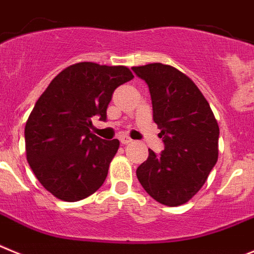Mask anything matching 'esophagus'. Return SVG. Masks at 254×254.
Listing matches in <instances>:
<instances>
[{
	"label": "esophagus",
	"mask_w": 254,
	"mask_h": 254,
	"mask_svg": "<svg viewBox=\"0 0 254 254\" xmlns=\"http://www.w3.org/2000/svg\"><path fill=\"white\" fill-rule=\"evenodd\" d=\"M120 141H122V144H130V143H132L131 139H130L129 136H127V135H123L122 138H120Z\"/></svg>",
	"instance_id": "obj_1"
}]
</instances>
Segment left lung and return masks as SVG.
<instances>
[{"instance_id": "left-lung-1", "label": "left lung", "mask_w": 254, "mask_h": 254, "mask_svg": "<svg viewBox=\"0 0 254 254\" xmlns=\"http://www.w3.org/2000/svg\"><path fill=\"white\" fill-rule=\"evenodd\" d=\"M131 69L149 88L153 120L164 144L161 154L149 149L136 177L155 201L178 206L197 193L215 166L219 125L209 102L186 74L162 63Z\"/></svg>"}]
</instances>
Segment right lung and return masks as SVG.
Masks as SVG:
<instances>
[{"instance_id": "add662e5", "label": "right lung", "mask_w": 254, "mask_h": 254, "mask_svg": "<svg viewBox=\"0 0 254 254\" xmlns=\"http://www.w3.org/2000/svg\"><path fill=\"white\" fill-rule=\"evenodd\" d=\"M132 77L124 65L82 62L62 70L39 97L25 127L26 158L52 195L74 202L102 186L120 143L91 132V118L106 122L114 91Z\"/></svg>"}]
</instances>
